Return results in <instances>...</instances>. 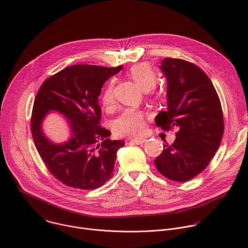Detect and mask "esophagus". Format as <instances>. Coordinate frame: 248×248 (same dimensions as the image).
Instances as JSON below:
<instances>
[{
    "mask_svg": "<svg viewBox=\"0 0 248 248\" xmlns=\"http://www.w3.org/2000/svg\"><path fill=\"white\" fill-rule=\"evenodd\" d=\"M146 141H147V140H146L145 138H135V139H132V140H131V142H133V143L136 144V145H142V144H144Z\"/></svg>",
    "mask_w": 248,
    "mask_h": 248,
    "instance_id": "obj_1",
    "label": "esophagus"
}]
</instances>
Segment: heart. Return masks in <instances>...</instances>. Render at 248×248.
Returning a JSON list of instances; mask_svg holds the SVG:
<instances>
[{"mask_svg": "<svg viewBox=\"0 0 248 248\" xmlns=\"http://www.w3.org/2000/svg\"><path fill=\"white\" fill-rule=\"evenodd\" d=\"M131 78L145 91L153 89L157 81V76L153 67L147 62L134 64L129 69ZM114 81L111 80L104 89L101 102L105 108H110L114 103ZM144 113L140 110L127 108L113 123V131L120 137H132L140 135L145 128Z\"/></svg>", "mask_w": 248, "mask_h": 248, "instance_id": "1", "label": "heart"}]
</instances>
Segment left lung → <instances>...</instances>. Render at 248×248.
Masks as SVG:
<instances>
[{
    "label": "left lung",
    "mask_w": 248,
    "mask_h": 248,
    "mask_svg": "<svg viewBox=\"0 0 248 248\" xmlns=\"http://www.w3.org/2000/svg\"><path fill=\"white\" fill-rule=\"evenodd\" d=\"M167 79V111L155 117L164 130L178 127L175 142L164 145L155 159L158 172L175 182H187L203 172L217 151L224 132L218 94L196 64L165 58L159 66Z\"/></svg>",
    "instance_id": "left-lung-1"
}]
</instances>
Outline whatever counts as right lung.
Returning <instances> with one entry per match:
<instances>
[{"instance_id": "add662e5", "label": "right lung", "mask_w": 248, "mask_h": 248, "mask_svg": "<svg viewBox=\"0 0 248 248\" xmlns=\"http://www.w3.org/2000/svg\"><path fill=\"white\" fill-rule=\"evenodd\" d=\"M122 68L74 64L46 79L36 93L31 119L34 146L49 172L67 186L95 189L113 177L116 154L124 143L111 141L110 131L100 126L97 98L103 84ZM50 110L67 118V142L55 144L44 135L41 124Z\"/></svg>"}]
</instances>
